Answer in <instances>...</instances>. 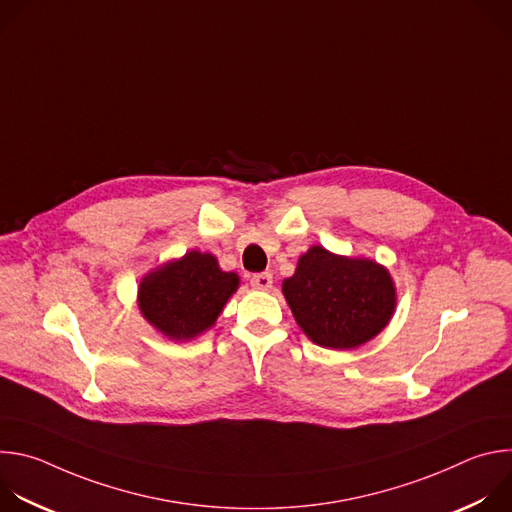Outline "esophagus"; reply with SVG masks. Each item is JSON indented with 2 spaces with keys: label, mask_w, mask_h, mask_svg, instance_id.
I'll return each instance as SVG.
<instances>
[{
  "label": "esophagus",
  "mask_w": 512,
  "mask_h": 512,
  "mask_svg": "<svg viewBox=\"0 0 512 512\" xmlns=\"http://www.w3.org/2000/svg\"><path fill=\"white\" fill-rule=\"evenodd\" d=\"M251 285H253L255 289L267 291V289H271V285H273V275H271V273H255V275H251Z\"/></svg>",
  "instance_id": "esophagus-1"
}]
</instances>
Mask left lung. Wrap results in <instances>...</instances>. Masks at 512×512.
<instances>
[{
  "label": "left lung",
  "mask_w": 512,
  "mask_h": 512,
  "mask_svg": "<svg viewBox=\"0 0 512 512\" xmlns=\"http://www.w3.org/2000/svg\"><path fill=\"white\" fill-rule=\"evenodd\" d=\"M281 291L302 332L318 346L352 350L379 336L397 308L389 269L375 259L312 245Z\"/></svg>",
  "instance_id": "8db88e82"
}]
</instances>
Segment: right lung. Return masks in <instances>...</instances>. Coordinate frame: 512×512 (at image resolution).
<instances>
[{"label":"right lung","mask_w":512,"mask_h":512,"mask_svg":"<svg viewBox=\"0 0 512 512\" xmlns=\"http://www.w3.org/2000/svg\"><path fill=\"white\" fill-rule=\"evenodd\" d=\"M239 283L241 277L223 271L212 253L192 249L141 277L137 306L162 336L186 342L216 324Z\"/></svg>","instance_id":"1"}]
</instances>
